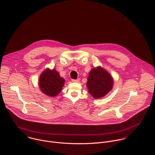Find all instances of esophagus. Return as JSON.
Here are the masks:
<instances>
[{"label":"esophagus","mask_w":155,"mask_h":155,"mask_svg":"<svg viewBox=\"0 0 155 155\" xmlns=\"http://www.w3.org/2000/svg\"><path fill=\"white\" fill-rule=\"evenodd\" d=\"M72 81L74 82V83H78L80 81V78H78V79H76V80H72Z\"/></svg>","instance_id":"1"}]
</instances>
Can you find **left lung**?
Listing matches in <instances>:
<instances>
[{"instance_id": "obj_1", "label": "left lung", "mask_w": 155, "mask_h": 155, "mask_svg": "<svg viewBox=\"0 0 155 155\" xmlns=\"http://www.w3.org/2000/svg\"><path fill=\"white\" fill-rule=\"evenodd\" d=\"M86 85L89 94L95 98H100L112 90L114 80L109 72L98 66L92 69L89 73Z\"/></svg>"}]
</instances>
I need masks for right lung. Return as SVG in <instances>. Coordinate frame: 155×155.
Returning a JSON list of instances; mask_svg holds the SVG:
<instances>
[{"label": "right lung", "mask_w": 155, "mask_h": 155, "mask_svg": "<svg viewBox=\"0 0 155 155\" xmlns=\"http://www.w3.org/2000/svg\"><path fill=\"white\" fill-rule=\"evenodd\" d=\"M38 84L43 94L54 97L61 92L64 84V79L61 78L55 69L47 68L41 74Z\"/></svg>", "instance_id": "obj_1"}]
</instances>
